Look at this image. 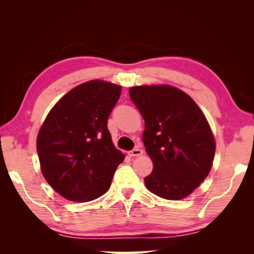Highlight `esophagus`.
<instances>
[{
  "label": "esophagus",
  "mask_w": 254,
  "mask_h": 254,
  "mask_svg": "<svg viewBox=\"0 0 254 254\" xmlns=\"http://www.w3.org/2000/svg\"><path fill=\"white\" fill-rule=\"evenodd\" d=\"M142 153H143V151L140 148H134L133 150H131L130 152H128V156H130V157H139Z\"/></svg>",
  "instance_id": "esophagus-1"
}]
</instances>
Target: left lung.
<instances>
[{"mask_svg": "<svg viewBox=\"0 0 254 254\" xmlns=\"http://www.w3.org/2000/svg\"><path fill=\"white\" fill-rule=\"evenodd\" d=\"M128 93L144 120L142 141L153 162L145 186L162 198H185L212 168L215 141L207 120L191 97L171 86H136Z\"/></svg>", "mask_w": 254, "mask_h": 254, "instance_id": "8db88e82", "label": "left lung"}]
</instances>
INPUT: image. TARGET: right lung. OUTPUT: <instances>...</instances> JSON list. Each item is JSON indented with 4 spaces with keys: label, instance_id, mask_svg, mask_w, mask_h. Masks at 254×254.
I'll return each instance as SVG.
<instances>
[{
    "label": "right lung",
    "instance_id": "add662e5",
    "mask_svg": "<svg viewBox=\"0 0 254 254\" xmlns=\"http://www.w3.org/2000/svg\"><path fill=\"white\" fill-rule=\"evenodd\" d=\"M120 95L121 86L91 80L68 92L47 115L37 137L41 171L66 199L89 201L109 190L124 160L107 128Z\"/></svg>",
    "mask_w": 254,
    "mask_h": 254
}]
</instances>
